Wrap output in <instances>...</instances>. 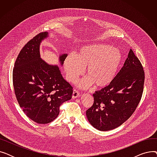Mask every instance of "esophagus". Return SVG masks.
<instances>
[{
  "instance_id": "obj_1",
  "label": "esophagus",
  "mask_w": 157,
  "mask_h": 157,
  "mask_svg": "<svg viewBox=\"0 0 157 157\" xmlns=\"http://www.w3.org/2000/svg\"><path fill=\"white\" fill-rule=\"evenodd\" d=\"M79 92L78 91V90H76V89H74L73 93H72V98H78V97H79Z\"/></svg>"
}]
</instances>
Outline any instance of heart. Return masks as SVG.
<instances>
[{
    "label": "heart",
    "instance_id": "b5f03b06",
    "mask_svg": "<svg viewBox=\"0 0 157 157\" xmlns=\"http://www.w3.org/2000/svg\"><path fill=\"white\" fill-rule=\"evenodd\" d=\"M122 61L123 55L119 49L108 44H93L80 48L76 55H69L63 66L66 78L71 82L83 75L87 67L88 76L78 82L80 88H87L94 84L98 88H104L116 78Z\"/></svg>",
    "mask_w": 157,
    "mask_h": 157
}]
</instances>
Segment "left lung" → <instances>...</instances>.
Listing matches in <instances>:
<instances>
[{"label":"left lung","mask_w":157,"mask_h":157,"mask_svg":"<svg viewBox=\"0 0 157 157\" xmlns=\"http://www.w3.org/2000/svg\"><path fill=\"white\" fill-rule=\"evenodd\" d=\"M144 83L142 64L130 49L112 83L93 94L94 104L86 112L90 124L101 131L113 130L123 124L141 101Z\"/></svg>","instance_id":"8db88e82"}]
</instances>
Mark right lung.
I'll use <instances>...</instances> for the list:
<instances>
[{
    "label": "right lung",
    "mask_w": 157,
    "mask_h": 157,
    "mask_svg": "<svg viewBox=\"0 0 157 157\" xmlns=\"http://www.w3.org/2000/svg\"><path fill=\"white\" fill-rule=\"evenodd\" d=\"M48 32H41L24 46L14 63L13 81L14 93L24 113L39 124L53 121L60 106L72 98V86L62 77L57 65L40 59L41 41ZM67 54L60 56L61 65Z\"/></svg>",
    "instance_id": "right-lung-1"
}]
</instances>
